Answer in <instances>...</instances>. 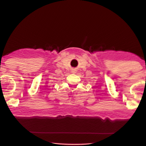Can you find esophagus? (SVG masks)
Instances as JSON below:
<instances>
[{
  "instance_id": "esophagus-1",
  "label": "esophagus",
  "mask_w": 146,
  "mask_h": 146,
  "mask_svg": "<svg viewBox=\"0 0 146 146\" xmlns=\"http://www.w3.org/2000/svg\"><path fill=\"white\" fill-rule=\"evenodd\" d=\"M72 72H73V73H75V70H73V71H72Z\"/></svg>"
}]
</instances>
